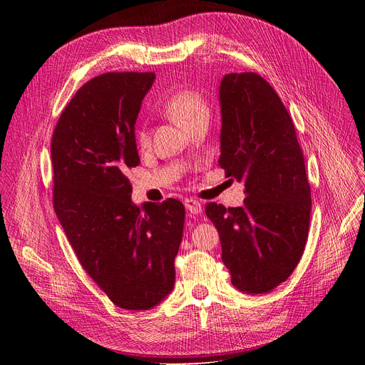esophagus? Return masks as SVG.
<instances>
[{
	"instance_id": "34e87169",
	"label": "esophagus",
	"mask_w": 365,
	"mask_h": 365,
	"mask_svg": "<svg viewBox=\"0 0 365 365\" xmlns=\"http://www.w3.org/2000/svg\"><path fill=\"white\" fill-rule=\"evenodd\" d=\"M183 204H185V207H186V210H187L189 213H192V215H198V213H201L202 205H201V202H200L198 200H194V198H185V200H183Z\"/></svg>"
}]
</instances>
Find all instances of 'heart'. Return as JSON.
Wrapping results in <instances>:
<instances>
[{
	"label": "heart",
	"instance_id": "b5f03b06",
	"mask_svg": "<svg viewBox=\"0 0 365 365\" xmlns=\"http://www.w3.org/2000/svg\"><path fill=\"white\" fill-rule=\"evenodd\" d=\"M168 117L182 127H187L202 115H208V105L202 93L192 87H182L167 96L163 105ZM136 140L140 148L149 143V134L145 127H140L136 134Z\"/></svg>",
	"mask_w": 365,
	"mask_h": 365
}]
</instances>
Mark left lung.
Listing matches in <instances>:
<instances>
[{
  "label": "left lung",
  "mask_w": 365,
  "mask_h": 365,
  "mask_svg": "<svg viewBox=\"0 0 365 365\" xmlns=\"http://www.w3.org/2000/svg\"><path fill=\"white\" fill-rule=\"evenodd\" d=\"M219 165L244 182V205L207 202L222 260L238 290L262 294L289 278L303 255L311 185L289 110L256 72L227 73L220 84Z\"/></svg>",
  "instance_id": "obj_1"
}]
</instances>
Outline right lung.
Masks as SVG:
<instances>
[{"instance_id":"obj_1","label":"right lung","mask_w":365,"mask_h":365,"mask_svg":"<svg viewBox=\"0 0 365 365\" xmlns=\"http://www.w3.org/2000/svg\"><path fill=\"white\" fill-rule=\"evenodd\" d=\"M153 72H108L62 110L51 139L53 207L88 277L118 308L146 311L175 285L185 207L131 202L134 124Z\"/></svg>"}]
</instances>
